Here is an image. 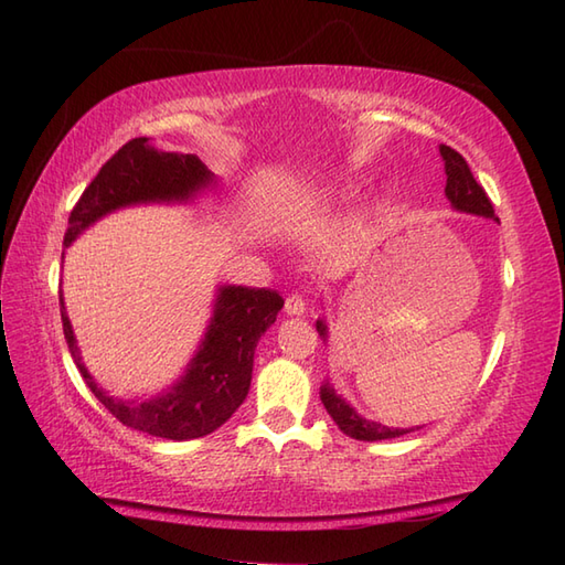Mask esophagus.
Segmentation results:
<instances>
[{
	"label": "esophagus",
	"instance_id": "obj_1",
	"mask_svg": "<svg viewBox=\"0 0 565 565\" xmlns=\"http://www.w3.org/2000/svg\"><path fill=\"white\" fill-rule=\"evenodd\" d=\"M306 298L301 296V294H291L289 298H286V303H284V310L289 316H303L306 313Z\"/></svg>",
	"mask_w": 565,
	"mask_h": 565
}]
</instances>
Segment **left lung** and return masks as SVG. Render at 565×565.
<instances>
[{
	"instance_id": "left-lung-1",
	"label": "left lung",
	"mask_w": 565,
	"mask_h": 565,
	"mask_svg": "<svg viewBox=\"0 0 565 565\" xmlns=\"http://www.w3.org/2000/svg\"><path fill=\"white\" fill-rule=\"evenodd\" d=\"M441 158H444V170H447V196L451 201V206L456 211L463 213H473V215H486V218H495L493 203H490L486 189L476 182V177L471 172V167L461 158L459 152L451 150L449 146L439 148ZM316 328L320 332V338H328V326L322 320L316 322ZM320 401L326 405V411L334 419L347 437L352 439H362V441H379V439H395L403 437L413 429H398V427H386L381 423H371V419L359 415L352 405H347L338 393H334L330 386H322L320 391Z\"/></svg>"
}]
</instances>
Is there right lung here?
<instances>
[{"instance_id":"add662e5","label":"right lung","mask_w":565,"mask_h":565,"mask_svg":"<svg viewBox=\"0 0 565 565\" xmlns=\"http://www.w3.org/2000/svg\"><path fill=\"white\" fill-rule=\"evenodd\" d=\"M211 182L213 174L196 154L162 152L152 148L148 138L128 140L102 164L99 174L82 191L70 213L65 247L84 227L106 213L130 206V203L186 201ZM281 306L284 298L274 289L223 286L215 298L206 338L196 356L191 359L186 374L158 398L136 403L118 401L94 383L82 364L75 332H72L63 294H60L65 342L92 393L118 423L174 441L211 435L243 405L252 381L255 347L267 328L274 326Z\"/></svg>"}]
</instances>
